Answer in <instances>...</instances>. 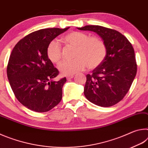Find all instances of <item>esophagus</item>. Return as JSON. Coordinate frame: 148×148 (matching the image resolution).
<instances>
[{"label":"esophagus","instance_id":"34e87169","mask_svg":"<svg viewBox=\"0 0 148 148\" xmlns=\"http://www.w3.org/2000/svg\"><path fill=\"white\" fill-rule=\"evenodd\" d=\"M73 77H74V75H70V76H66V79H72V78H73Z\"/></svg>","mask_w":148,"mask_h":148}]
</instances>
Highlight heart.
<instances>
[{"instance_id":"1","label":"heart","mask_w":148,"mask_h":148,"mask_svg":"<svg viewBox=\"0 0 148 148\" xmlns=\"http://www.w3.org/2000/svg\"><path fill=\"white\" fill-rule=\"evenodd\" d=\"M66 44L73 46L74 59L62 62L59 69L62 75L70 76L82 71L87 66L95 69L101 64L106 56L104 42L97 36H89L83 32L72 31L62 36ZM47 56L50 61L58 64L62 60V48L57 40H52L47 47Z\"/></svg>"}]
</instances>
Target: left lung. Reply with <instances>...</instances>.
<instances>
[{
  "label": "left lung",
  "instance_id": "8db88e82",
  "mask_svg": "<svg viewBox=\"0 0 148 148\" xmlns=\"http://www.w3.org/2000/svg\"><path fill=\"white\" fill-rule=\"evenodd\" d=\"M98 34L106 47L102 63L86 75L84 95L92 103L102 107L116 104L124 98L137 71L134 48L128 39L116 30L99 25L77 28Z\"/></svg>",
  "mask_w": 148,
  "mask_h": 148
}]
</instances>
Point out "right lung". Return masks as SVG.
Listing matches in <instances>:
<instances>
[{"label":"right lung","mask_w":148,"mask_h":148,"mask_svg":"<svg viewBox=\"0 0 148 148\" xmlns=\"http://www.w3.org/2000/svg\"><path fill=\"white\" fill-rule=\"evenodd\" d=\"M69 27L34 31L14 47L7 66L11 88L20 103L36 112H46L61 101L66 77L53 81L59 72L47 56L49 43Z\"/></svg>","instance_id":"add662e5"}]
</instances>
